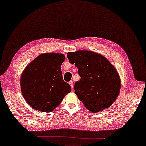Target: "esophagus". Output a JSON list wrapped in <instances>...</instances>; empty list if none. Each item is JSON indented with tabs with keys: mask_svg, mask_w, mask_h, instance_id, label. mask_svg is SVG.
<instances>
[{
	"mask_svg": "<svg viewBox=\"0 0 146 146\" xmlns=\"http://www.w3.org/2000/svg\"><path fill=\"white\" fill-rule=\"evenodd\" d=\"M69 84H70V87L72 88V89H73V88H74V83H73L72 81H70V82H69Z\"/></svg>",
	"mask_w": 146,
	"mask_h": 146,
	"instance_id": "esophagus-1",
	"label": "esophagus"
}]
</instances>
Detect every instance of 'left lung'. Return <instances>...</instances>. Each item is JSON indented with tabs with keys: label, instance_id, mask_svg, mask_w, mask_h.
Here are the masks:
<instances>
[{
	"label": "left lung",
	"instance_id": "obj_1",
	"mask_svg": "<svg viewBox=\"0 0 146 146\" xmlns=\"http://www.w3.org/2000/svg\"><path fill=\"white\" fill-rule=\"evenodd\" d=\"M69 62L78 68L80 81L74 84L75 94L92 113L107 109L116 100L120 78L116 68L101 54L88 50L67 53Z\"/></svg>",
	"mask_w": 146,
	"mask_h": 146
}]
</instances>
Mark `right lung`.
Returning a JSON list of instances; mask_svg holds the SVG:
<instances>
[{
    "instance_id": "obj_1",
    "label": "right lung",
    "mask_w": 146,
    "mask_h": 146,
    "mask_svg": "<svg viewBox=\"0 0 146 146\" xmlns=\"http://www.w3.org/2000/svg\"><path fill=\"white\" fill-rule=\"evenodd\" d=\"M65 59L62 54L39 55L26 66L21 78L24 98L33 109L50 113L71 91L64 82L61 65Z\"/></svg>"
}]
</instances>
